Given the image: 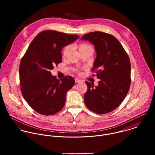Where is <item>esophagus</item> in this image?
Returning <instances> with one entry per match:
<instances>
[{"label": "esophagus", "mask_w": 155, "mask_h": 155, "mask_svg": "<svg viewBox=\"0 0 155 155\" xmlns=\"http://www.w3.org/2000/svg\"><path fill=\"white\" fill-rule=\"evenodd\" d=\"M75 83H80V82L81 81V80L78 79V78H75Z\"/></svg>", "instance_id": "esophagus-1"}]
</instances>
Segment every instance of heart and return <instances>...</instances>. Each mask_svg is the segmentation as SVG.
Wrapping results in <instances>:
<instances>
[{"label":"heart","instance_id":"b5f03b06","mask_svg":"<svg viewBox=\"0 0 155 155\" xmlns=\"http://www.w3.org/2000/svg\"><path fill=\"white\" fill-rule=\"evenodd\" d=\"M77 49L79 51V53H80L81 52L87 50V49H89V48H92L91 47L90 45H88V44H86V43H81V44H80V45H78L77 46ZM70 50H71V48L69 46H68V47H65L63 50V53H62V54L64 56H67L68 54V53H69L70 51Z\"/></svg>","mask_w":155,"mask_h":155}]
</instances>
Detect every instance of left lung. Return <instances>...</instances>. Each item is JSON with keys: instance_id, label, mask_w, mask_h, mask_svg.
Returning <instances> with one entry per match:
<instances>
[{"instance_id": "1", "label": "left lung", "mask_w": 155, "mask_h": 155, "mask_svg": "<svg viewBox=\"0 0 155 155\" xmlns=\"http://www.w3.org/2000/svg\"><path fill=\"white\" fill-rule=\"evenodd\" d=\"M81 40L94 45L96 52L93 71L99 79L98 85L86 81L87 90L84 95L86 107L97 114H104L117 108L126 96L130 84V63L120 41L112 35L92 32Z\"/></svg>"}]
</instances>
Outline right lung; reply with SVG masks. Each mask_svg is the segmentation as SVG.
<instances>
[{
  "mask_svg": "<svg viewBox=\"0 0 155 155\" xmlns=\"http://www.w3.org/2000/svg\"><path fill=\"white\" fill-rule=\"evenodd\" d=\"M79 35L47 30L33 39L19 65L21 91L35 111L43 115H54L65 105L66 93L75 84L71 76L57 79L50 72L62 61V48Z\"/></svg>",
  "mask_w": 155,
  "mask_h": 155,
  "instance_id": "add662e5",
  "label": "right lung"
}]
</instances>
